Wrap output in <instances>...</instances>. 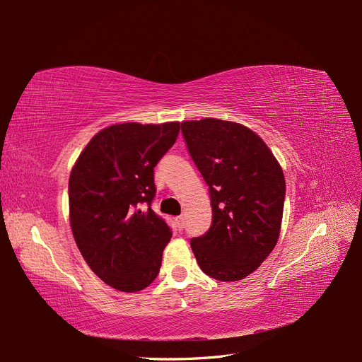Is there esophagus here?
Segmentation results:
<instances>
[{"instance_id":"esophagus-1","label":"esophagus","mask_w":362,"mask_h":362,"mask_svg":"<svg viewBox=\"0 0 362 362\" xmlns=\"http://www.w3.org/2000/svg\"><path fill=\"white\" fill-rule=\"evenodd\" d=\"M176 223H177L179 230H183V228H185V217H183V216L176 217Z\"/></svg>"}]
</instances>
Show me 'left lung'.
<instances>
[{
    "mask_svg": "<svg viewBox=\"0 0 362 362\" xmlns=\"http://www.w3.org/2000/svg\"><path fill=\"white\" fill-rule=\"evenodd\" d=\"M182 133L209 185L213 222L191 240L204 274L240 281L255 272L278 243L286 198L282 168L245 125L216 118L183 121Z\"/></svg>",
    "mask_w": 362,
    "mask_h": 362,
    "instance_id": "1",
    "label": "left lung"
}]
</instances>
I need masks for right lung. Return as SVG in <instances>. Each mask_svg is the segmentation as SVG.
<instances>
[{"mask_svg": "<svg viewBox=\"0 0 362 362\" xmlns=\"http://www.w3.org/2000/svg\"><path fill=\"white\" fill-rule=\"evenodd\" d=\"M180 122L109 125L94 136L69 176V220L90 269L115 290L146 288L171 238L151 209L153 167L175 145Z\"/></svg>", "mask_w": 362, "mask_h": 362, "instance_id": "right-lung-1", "label": "right lung"}]
</instances>
